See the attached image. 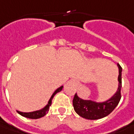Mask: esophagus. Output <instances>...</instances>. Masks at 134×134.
<instances>
[{
  "mask_svg": "<svg viewBox=\"0 0 134 134\" xmlns=\"http://www.w3.org/2000/svg\"><path fill=\"white\" fill-rule=\"evenodd\" d=\"M70 83L73 85H76V82L75 80H71V81H70Z\"/></svg>",
  "mask_w": 134,
  "mask_h": 134,
  "instance_id": "obj_1",
  "label": "esophagus"
}]
</instances>
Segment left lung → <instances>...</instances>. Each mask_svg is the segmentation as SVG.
Here are the masks:
<instances>
[{
	"label": "left lung",
	"instance_id": "1",
	"mask_svg": "<svg viewBox=\"0 0 134 134\" xmlns=\"http://www.w3.org/2000/svg\"><path fill=\"white\" fill-rule=\"evenodd\" d=\"M119 67V86L116 92L109 99L103 102H96L91 100H83L75 94L73 100L74 110L79 116L89 120L100 119L107 116L117 107L121 100V71L122 68L118 64Z\"/></svg>",
	"mask_w": 134,
	"mask_h": 134
}]
</instances>
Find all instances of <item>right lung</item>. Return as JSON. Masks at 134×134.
<instances>
[{"mask_svg":"<svg viewBox=\"0 0 134 134\" xmlns=\"http://www.w3.org/2000/svg\"><path fill=\"white\" fill-rule=\"evenodd\" d=\"M62 89H63V85L61 86V87H59L58 88H57L54 91V93L52 94V95L51 96V97H50V99L49 100V101H48V103L43 109H41L40 110H37V111L31 112V113H23V112H20V111H18L17 110V113L19 114V115H21L25 117V118L32 119H40L41 117H43L44 115H46V113H48V111L49 109V107L51 106V104H52V100L54 96L58 92H60Z\"/></svg>","mask_w":134,"mask_h":134,"instance_id":"obj_1","label":"right lung"}]
</instances>
